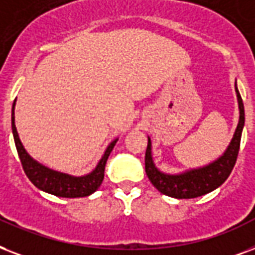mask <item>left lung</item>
Masks as SVG:
<instances>
[{
	"label": "left lung",
	"mask_w": 255,
	"mask_h": 255,
	"mask_svg": "<svg viewBox=\"0 0 255 255\" xmlns=\"http://www.w3.org/2000/svg\"><path fill=\"white\" fill-rule=\"evenodd\" d=\"M236 93L237 100H238V108H240V121L237 125L236 133L233 135L232 142L224 154L206 166L190 169V170L179 173V174L162 173L155 167L153 157H151V141H150V138H147L145 170L150 182L154 185L157 190L161 191L162 194L173 197V198H197V197L216 190L217 187L221 186L228 179L233 167L236 165L237 157H238L241 135H242V129L245 125L244 102H242L240 92L237 89V84Z\"/></svg>",
	"instance_id": "obj_1"
}]
</instances>
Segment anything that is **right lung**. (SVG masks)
I'll return each instance as SVG.
<instances>
[{"mask_svg": "<svg viewBox=\"0 0 255 255\" xmlns=\"http://www.w3.org/2000/svg\"><path fill=\"white\" fill-rule=\"evenodd\" d=\"M14 106L15 101L13 104V108H11L13 137H14L15 147H17V153H18V157L21 159V163H22L23 171H25L27 178L30 179L31 183L35 187H38L39 190L46 191L49 194L57 195V197H64V198H78V197H88V195L93 194L104 181L106 161L109 158L114 145L117 143L118 138L110 142V145L105 150V154L102 155V158L100 159V162L92 173L82 175V177H74V175L60 173V171L43 166L27 154V151L22 146V142L19 139L17 129H15Z\"/></svg>", "mask_w": 255, "mask_h": 255, "instance_id": "1", "label": "right lung"}]
</instances>
